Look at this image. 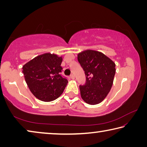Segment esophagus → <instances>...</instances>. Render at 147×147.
Listing matches in <instances>:
<instances>
[{
	"label": "esophagus",
	"mask_w": 147,
	"mask_h": 147,
	"mask_svg": "<svg viewBox=\"0 0 147 147\" xmlns=\"http://www.w3.org/2000/svg\"><path fill=\"white\" fill-rule=\"evenodd\" d=\"M70 78L71 79H73V80H74V78H75V77H74V74H71V75L70 76Z\"/></svg>",
	"instance_id": "esophagus-1"
}]
</instances>
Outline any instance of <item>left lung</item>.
Segmentation results:
<instances>
[{"label":"left lung","instance_id":"obj_1","mask_svg":"<svg viewBox=\"0 0 147 147\" xmlns=\"http://www.w3.org/2000/svg\"><path fill=\"white\" fill-rule=\"evenodd\" d=\"M78 60L86 76L85 85L80 86L82 98L91 105L100 103L112 87L115 63L102 53L94 50L78 53Z\"/></svg>","mask_w":147,"mask_h":147}]
</instances>
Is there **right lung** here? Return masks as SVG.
Here are the masks:
<instances>
[{
  "label": "right lung",
  "mask_w": 147,
  "mask_h": 147,
  "mask_svg": "<svg viewBox=\"0 0 147 147\" xmlns=\"http://www.w3.org/2000/svg\"><path fill=\"white\" fill-rule=\"evenodd\" d=\"M62 60L61 56L47 53L35 57L23 66L27 86L39 100L51 102L63 93L68 80L60 74Z\"/></svg>",
  "instance_id": "obj_1"
}]
</instances>
